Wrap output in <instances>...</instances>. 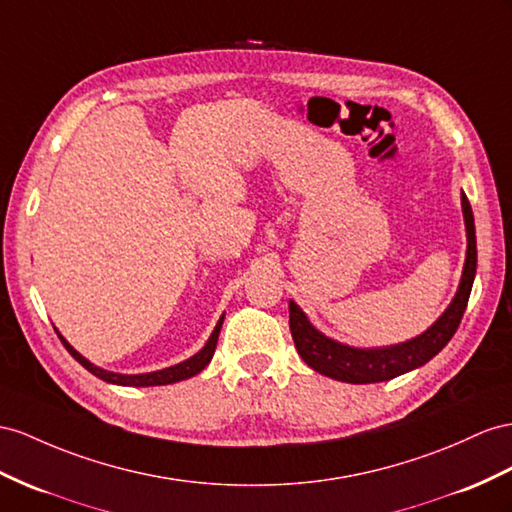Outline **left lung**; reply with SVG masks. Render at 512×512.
<instances>
[{
	"label": "left lung",
	"instance_id": "left-lung-1",
	"mask_svg": "<svg viewBox=\"0 0 512 512\" xmlns=\"http://www.w3.org/2000/svg\"><path fill=\"white\" fill-rule=\"evenodd\" d=\"M463 216L467 227V259L463 268V279L458 285V292L450 307L445 309L443 316L430 326V329L419 335L411 342H404L389 348H374L361 350L350 348L339 342H333L320 331H316L307 320L300 307L290 300V331L298 355L316 372L335 378V381L352 383V385H368V383H383L389 378H396L404 372H411L419 365L428 363L432 357L445 348V344L454 337L458 324L463 320L467 309V300L471 294V285L476 277V229H474V212L467 201L465 192L461 194Z\"/></svg>",
	"mask_w": 512,
	"mask_h": 512
}]
</instances>
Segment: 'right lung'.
<instances>
[{
  "instance_id": "right-lung-1",
  "label": "right lung",
  "mask_w": 512,
  "mask_h": 512,
  "mask_svg": "<svg viewBox=\"0 0 512 512\" xmlns=\"http://www.w3.org/2000/svg\"><path fill=\"white\" fill-rule=\"evenodd\" d=\"M222 320H225V318L218 320L212 337L207 339V344H205V348H203L201 352H196V355L190 357L188 361L173 365V368L157 370V372H149V374H116V372L101 370V368H97V365L90 363L88 359H84V357L80 355V352H77L58 331H56V333H58V337H60V342L64 344V348H67V350L71 352V355H73V359L80 361L90 374H95L97 378H101V381L112 383V385H125V387H153V385H170V383L183 381V378H190V376H194V374H199V372L205 368V365H207L209 361H212V357H214V350H216V344H218V335H220Z\"/></svg>"
}]
</instances>
